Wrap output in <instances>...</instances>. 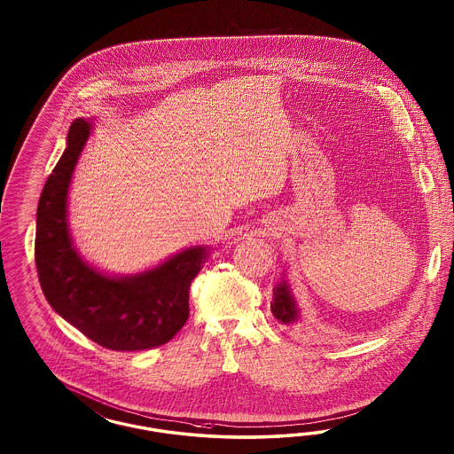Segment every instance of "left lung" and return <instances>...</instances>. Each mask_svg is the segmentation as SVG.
<instances>
[{
  "instance_id": "1",
  "label": "left lung",
  "mask_w": 454,
  "mask_h": 454,
  "mask_svg": "<svg viewBox=\"0 0 454 454\" xmlns=\"http://www.w3.org/2000/svg\"><path fill=\"white\" fill-rule=\"evenodd\" d=\"M271 313L281 325H293L298 321V306L291 294L288 283L281 279L273 288V301H271Z\"/></svg>"
}]
</instances>
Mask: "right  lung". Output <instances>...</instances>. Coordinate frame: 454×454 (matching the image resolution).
Listing matches in <instances>:
<instances>
[{"instance_id": "1", "label": "right lung", "mask_w": 454, "mask_h": 454, "mask_svg": "<svg viewBox=\"0 0 454 454\" xmlns=\"http://www.w3.org/2000/svg\"><path fill=\"white\" fill-rule=\"evenodd\" d=\"M91 124L74 120L67 150L43 188L36 213L35 262L51 308L91 341L113 351H139L168 343L190 315V286L207 247H186L135 276L103 275L82 260L68 230V190Z\"/></svg>"}]
</instances>
